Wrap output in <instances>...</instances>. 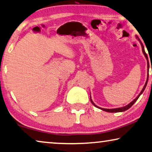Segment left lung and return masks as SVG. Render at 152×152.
I'll return each instance as SVG.
<instances>
[{
    "label": "left lung",
    "instance_id": "8db88e82",
    "mask_svg": "<svg viewBox=\"0 0 152 152\" xmlns=\"http://www.w3.org/2000/svg\"><path fill=\"white\" fill-rule=\"evenodd\" d=\"M136 38H137V39H138V41H139V42H140V44H141V48H142V53H143V54L145 55V57L146 58V60H147V62H148V78H147V80H146V83H145V85H144V87H143V88H142V89L141 90V93H140V94L138 95V96L137 97V98H136L134 100H132V102H131L130 103H129L128 105H126V106H122V107H120V108H100V107H99V106H98L97 105H96L95 104V103L94 102L92 101V99H91V93H90V100H91V102L92 104H93V105H94V106H96V108H99V109H101V110H104V111H106V112H108V113H119V112H124V111H126V110H127L128 109H129V108H130L131 106H132L133 104H134L136 102H137V100L138 99H139V98L140 97V96H141V95L142 94V92L144 91V90H145V87H146V86H147V84H148V78H149V59H148V54H146V53H145V48H144V46H143V44H142V43L141 42V41L140 40V39L139 38V37H138L137 35H136ZM151 69H152V67H151Z\"/></svg>",
    "mask_w": 152,
    "mask_h": 152
}]
</instances>
